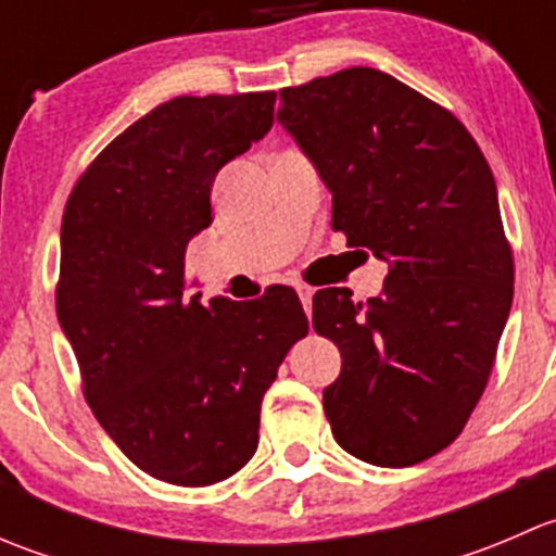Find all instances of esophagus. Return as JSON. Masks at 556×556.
Listing matches in <instances>:
<instances>
[{
  "label": "esophagus",
  "mask_w": 556,
  "mask_h": 556,
  "mask_svg": "<svg viewBox=\"0 0 556 556\" xmlns=\"http://www.w3.org/2000/svg\"><path fill=\"white\" fill-rule=\"evenodd\" d=\"M295 293H299L301 304H304L306 314H309V312H312V295H314V290L309 288V285H299V288H295Z\"/></svg>",
  "instance_id": "1"
}]
</instances>
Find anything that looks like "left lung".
Instances as JSON below:
<instances>
[{
    "label": "left lung",
    "mask_w": 556,
    "mask_h": 556,
    "mask_svg": "<svg viewBox=\"0 0 556 556\" xmlns=\"http://www.w3.org/2000/svg\"><path fill=\"white\" fill-rule=\"evenodd\" d=\"M279 102L333 195V231L390 266L366 304L346 288L314 293V330L341 352L325 417L357 459L422 463L468 422L511 312L495 177L452 112L371 66L282 88Z\"/></svg>",
    "instance_id": "8db88e82"
}]
</instances>
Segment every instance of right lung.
<instances>
[{
  "instance_id": "right-lung-1",
  "label": "right lung",
  "mask_w": 556,
  "mask_h": 556,
  "mask_svg": "<svg viewBox=\"0 0 556 556\" xmlns=\"http://www.w3.org/2000/svg\"><path fill=\"white\" fill-rule=\"evenodd\" d=\"M274 102V91L164 102L106 144L66 201L55 314L83 392L121 452L169 484L244 468L263 395L309 330L293 288L204 306L185 277L217 172L266 137Z\"/></svg>"
}]
</instances>
